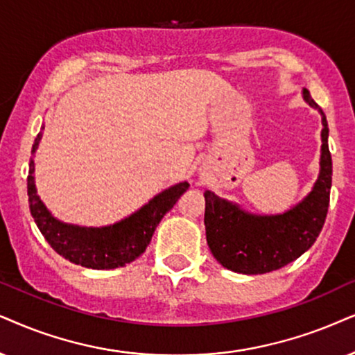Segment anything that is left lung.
Instances as JSON below:
<instances>
[{"label": "left lung", "mask_w": 355, "mask_h": 355, "mask_svg": "<svg viewBox=\"0 0 355 355\" xmlns=\"http://www.w3.org/2000/svg\"><path fill=\"white\" fill-rule=\"evenodd\" d=\"M303 98L320 111L322 144L318 180L297 206L284 214L263 216L248 213L213 191H205L206 241L214 259L232 272L257 275L285 267L306 252L322 230L333 182V160L327 146L329 129L324 113L308 89H303Z\"/></svg>", "instance_id": "obj_1"}]
</instances>
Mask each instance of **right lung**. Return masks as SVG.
I'll return each instance as SVG.
<instances>
[{"mask_svg":"<svg viewBox=\"0 0 355 355\" xmlns=\"http://www.w3.org/2000/svg\"><path fill=\"white\" fill-rule=\"evenodd\" d=\"M40 139H42V132H39L35 137L33 150H31L33 155L37 150ZM188 187H190L188 182H182L160 191L131 216L110 226H75V224L62 223L53 218L51 211L39 198L34 180V159L31 157L29 160V209L39 231L58 255L70 260L71 263L96 268V270L124 267L125 263L136 260L149 245L157 224L167 211L173 208V205L183 195V191L188 190Z\"/></svg>","mask_w":355,"mask_h":355,"instance_id":"add662e5","label":"right lung"}]
</instances>
